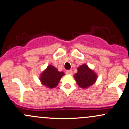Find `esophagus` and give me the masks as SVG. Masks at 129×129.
Wrapping results in <instances>:
<instances>
[{"instance_id":"34e87169","label":"esophagus","mask_w":129,"mask_h":129,"mask_svg":"<svg viewBox=\"0 0 129 129\" xmlns=\"http://www.w3.org/2000/svg\"><path fill=\"white\" fill-rule=\"evenodd\" d=\"M66 73L68 75H72L73 74V72H72V70H68L66 72Z\"/></svg>"}]
</instances>
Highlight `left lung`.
<instances>
[{
  "label": "left lung",
  "mask_w": 129,
  "mask_h": 129,
  "mask_svg": "<svg viewBox=\"0 0 129 129\" xmlns=\"http://www.w3.org/2000/svg\"><path fill=\"white\" fill-rule=\"evenodd\" d=\"M78 72L74 78L77 83L81 88H86L93 85L97 79V76L93 71L88 68L86 64H83L77 68Z\"/></svg>",
  "instance_id": "1"
}]
</instances>
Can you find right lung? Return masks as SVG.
<instances>
[{
	"label": "right lung",
	"instance_id": "add662e5",
	"mask_svg": "<svg viewBox=\"0 0 129 129\" xmlns=\"http://www.w3.org/2000/svg\"><path fill=\"white\" fill-rule=\"evenodd\" d=\"M64 75L63 72H59L52 65H49L47 68L42 73L40 80L43 85L52 88L57 86L60 79Z\"/></svg>",
	"mask_w": 129,
	"mask_h": 129
}]
</instances>
